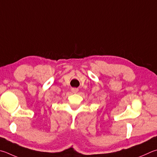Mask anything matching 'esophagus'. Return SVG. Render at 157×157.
<instances>
[{
	"mask_svg": "<svg viewBox=\"0 0 157 157\" xmlns=\"http://www.w3.org/2000/svg\"><path fill=\"white\" fill-rule=\"evenodd\" d=\"M71 90H72V92H73V93H77L78 92V88H71Z\"/></svg>",
	"mask_w": 157,
	"mask_h": 157,
	"instance_id": "obj_1",
	"label": "esophagus"
}]
</instances>
